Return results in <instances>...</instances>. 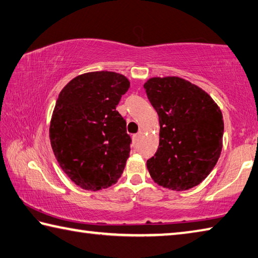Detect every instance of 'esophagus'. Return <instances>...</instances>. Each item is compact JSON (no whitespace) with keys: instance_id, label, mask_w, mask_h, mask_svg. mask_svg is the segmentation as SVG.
<instances>
[{"instance_id":"34e87169","label":"esophagus","mask_w":258,"mask_h":258,"mask_svg":"<svg viewBox=\"0 0 258 258\" xmlns=\"http://www.w3.org/2000/svg\"><path fill=\"white\" fill-rule=\"evenodd\" d=\"M142 135H143V132L142 131H139V132L134 135L133 137V139H134V141H138V140L140 139V138H142Z\"/></svg>"}]
</instances>
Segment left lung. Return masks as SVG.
I'll return each mask as SVG.
<instances>
[{"label":"left lung","instance_id":"left-lung-1","mask_svg":"<svg viewBox=\"0 0 258 258\" xmlns=\"http://www.w3.org/2000/svg\"><path fill=\"white\" fill-rule=\"evenodd\" d=\"M159 116V148L147 161L154 182L171 190L201 184L222 150L220 107L202 88L178 77H154L144 83Z\"/></svg>","mask_w":258,"mask_h":258}]
</instances>
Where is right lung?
Segmentation results:
<instances>
[{"label": "right lung", "mask_w": 258, "mask_h": 258, "mask_svg": "<svg viewBox=\"0 0 258 258\" xmlns=\"http://www.w3.org/2000/svg\"><path fill=\"white\" fill-rule=\"evenodd\" d=\"M128 88L123 74L97 71L76 77L59 92L50 145L62 170L83 189L108 188L123 174L131 138L116 107Z\"/></svg>", "instance_id": "add662e5"}]
</instances>
